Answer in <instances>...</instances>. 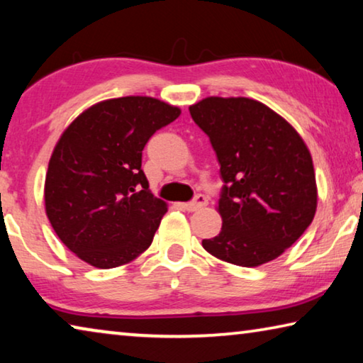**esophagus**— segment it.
<instances>
[{
  "label": "esophagus",
  "instance_id": "esophagus-1",
  "mask_svg": "<svg viewBox=\"0 0 363 363\" xmlns=\"http://www.w3.org/2000/svg\"><path fill=\"white\" fill-rule=\"evenodd\" d=\"M206 204H208V198H206L204 194H198V196L194 198L193 201H189V203H185L182 206H183V209L188 211V213H194V211L204 208Z\"/></svg>",
  "mask_w": 363,
  "mask_h": 363
}]
</instances>
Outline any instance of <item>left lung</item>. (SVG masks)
<instances>
[{
  "mask_svg": "<svg viewBox=\"0 0 363 363\" xmlns=\"http://www.w3.org/2000/svg\"><path fill=\"white\" fill-rule=\"evenodd\" d=\"M189 113L209 136L224 188L219 235L203 240L225 263L256 267L302 237L316 213L313 160L295 128L258 100L206 97Z\"/></svg>",
  "mask_w": 363,
  "mask_h": 363,
  "instance_id": "left-lung-1",
  "label": "left lung"
}]
</instances>
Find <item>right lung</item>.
<instances>
[{"label": "right lung", "mask_w": 363, "mask_h": 363, "mask_svg": "<svg viewBox=\"0 0 363 363\" xmlns=\"http://www.w3.org/2000/svg\"><path fill=\"white\" fill-rule=\"evenodd\" d=\"M180 113L154 97L108 99L60 136L45 177V213L77 258L111 269L150 247L167 203L149 191L143 149Z\"/></svg>", "instance_id": "1"}]
</instances>
